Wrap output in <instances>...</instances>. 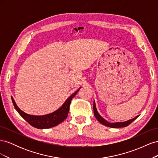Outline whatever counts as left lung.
Instances as JSON below:
<instances>
[{
	"mask_svg": "<svg viewBox=\"0 0 158 158\" xmlns=\"http://www.w3.org/2000/svg\"><path fill=\"white\" fill-rule=\"evenodd\" d=\"M94 115L95 117V118H97V120L101 123L102 125L106 126V127H109L111 128H121V127H126L127 126L129 125L131 123H132L135 120L136 118H137L138 117V116L135 117V118H133L132 119H130L127 121H125V122H117V123H111L107 122L106 120L100 115L99 114L98 111H97L96 109V106H95V101L94 102Z\"/></svg>",
	"mask_w": 158,
	"mask_h": 158,
	"instance_id": "obj_1",
	"label": "left lung"
}]
</instances>
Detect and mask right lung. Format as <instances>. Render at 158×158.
Here are the masks:
<instances>
[{"label":"right lung","mask_w":158,"mask_h":158,"mask_svg":"<svg viewBox=\"0 0 158 158\" xmlns=\"http://www.w3.org/2000/svg\"><path fill=\"white\" fill-rule=\"evenodd\" d=\"M80 88L69 97L59 109L56 110L54 112L44 114V115H32V114H29L23 112L18 107L14 98L12 97H11V98L14 106L16 111L30 125L38 129L50 128L59 125L67 117L71 100L78 93Z\"/></svg>","instance_id":"1"}]
</instances>
